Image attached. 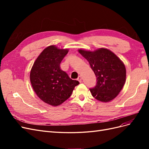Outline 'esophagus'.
Listing matches in <instances>:
<instances>
[{
	"label": "esophagus",
	"mask_w": 149,
	"mask_h": 149,
	"mask_svg": "<svg viewBox=\"0 0 149 149\" xmlns=\"http://www.w3.org/2000/svg\"><path fill=\"white\" fill-rule=\"evenodd\" d=\"M77 80L78 81H79V83L81 82V81H82V78H81V76H78V79H77Z\"/></svg>",
	"instance_id": "obj_1"
}]
</instances>
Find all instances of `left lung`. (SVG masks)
Wrapping results in <instances>:
<instances>
[{
  "instance_id": "left-lung-1",
  "label": "left lung",
  "mask_w": 149,
  "mask_h": 149,
  "mask_svg": "<svg viewBox=\"0 0 149 149\" xmlns=\"http://www.w3.org/2000/svg\"><path fill=\"white\" fill-rule=\"evenodd\" d=\"M78 52L88 61L97 78L96 86L90 89L92 96L105 102L114 100L125 83L126 70L123 62L106 48L94 52L79 49Z\"/></svg>"
}]
</instances>
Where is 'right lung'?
Masks as SVG:
<instances>
[{
  "label": "right lung",
  "instance_id": "obj_1",
  "mask_svg": "<svg viewBox=\"0 0 149 149\" xmlns=\"http://www.w3.org/2000/svg\"><path fill=\"white\" fill-rule=\"evenodd\" d=\"M68 52V49L49 46L40 54L30 71L34 91L40 100L51 106H59L67 100L79 84L60 68V63Z\"/></svg>",
  "mask_w": 149,
  "mask_h": 149
}]
</instances>
